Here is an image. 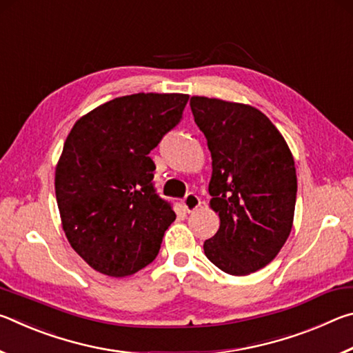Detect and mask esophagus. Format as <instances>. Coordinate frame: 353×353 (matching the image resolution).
<instances>
[{
    "label": "esophagus",
    "instance_id": "1",
    "mask_svg": "<svg viewBox=\"0 0 353 353\" xmlns=\"http://www.w3.org/2000/svg\"><path fill=\"white\" fill-rule=\"evenodd\" d=\"M183 207L188 213H193L194 210H198V208L201 207L199 196H196L194 193H188L183 199Z\"/></svg>",
    "mask_w": 353,
    "mask_h": 353
}]
</instances>
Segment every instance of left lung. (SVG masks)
Wrapping results in <instances>:
<instances>
[{"instance_id": "obj_1", "label": "left lung", "mask_w": 353, "mask_h": 353, "mask_svg": "<svg viewBox=\"0 0 353 353\" xmlns=\"http://www.w3.org/2000/svg\"><path fill=\"white\" fill-rule=\"evenodd\" d=\"M194 123L212 154L210 208L219 229L204 243L213 265L248 276L276 259L294 219L297 176L283 135L265 113L241 103L191 97Z\"/></svg>"}]
</instances>
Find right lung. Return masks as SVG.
<instances>
[{
	"label": "right lung",
	"mask_w": 353,
	"mask_h": 353,
	"mask_svg": "<svg viewBox=\"0 0 353 353\" xmlns=\"http://www.w3.org/2000/svg\"><path fill=\"white\" fill-rule=\"evenodd\" d=\"M188 98L119 97L71 128L56 165V199L68 243L94 271L126 277L157 256L176 213L155 194L148 154L181 121Z\"/></svg>",
	"instance_id": "1"
}]
</instances>
